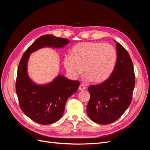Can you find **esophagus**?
Wrapping results in <instances>:
<instances>
[{
  "label": "esophagus",
  "instance_id": "esophagus-1",
  "mask_svg": "<svg viewBox=\"0 0 150 150\" xmlns=\"http://www.w3.org/2000/svg\"><path fill=\"white\" fill-rule=\"evenodd\" d=\"M86 89V88L84 86H83V84H81V85L79 86V88H78L79 91H84V90H85Z\"/></svg>",
  "mask_w": 150,
  "mask_h": 150
}]
</instances>
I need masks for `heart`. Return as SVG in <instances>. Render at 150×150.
Masks as SVG:
<instances>
[{
  "label": "heart",
  "mask_w": 150,
  "mask_h": 150,
  "mask_svg": "<svg viewBox=\"0 0 150 150\" xmlns=\"http://www.w3.org/2000/svg\"><path fill=\"white\" fill-rule=\"evenodd\" d=\"M117 52L112 45L97 42H84L72 49L71 55L63 59L68 74L76 78L83 72L84 79L101 83L106 81L114 69Z\"/></svg>",
  "instance_id": "obj_1"
}]
</instances>
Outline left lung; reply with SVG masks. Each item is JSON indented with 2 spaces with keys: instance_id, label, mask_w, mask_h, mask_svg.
I'll return each mask as SVG.
<instances>
[{
  "instance_id": "8db88e82",
  "label": "left lung",
  "mask_w": 150,
  "mask_h": 150,
  "mask_svg": "<svg viewBox=\"0 0 150 150\" xmlns=\"http://www.w3.org/2000/svg\"><path fill=\"white\" fill-rule=\"evenodd\" d=\"M116 43L117 59L111 74L103 83L91 85L88 115L93 121L108 125L118 120L131 102L135 76L132 61L126 50Z\"/></svg>"
}]
</instances>
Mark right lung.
<instances>
[{
    "label": "right lung",
    "mask_w": 150,
    "mask_h": 150,
    "mask_svg": "<svg viewBox=\"0 0 150 150\" xmlns=\"http://www.w3.org/2000/svg\"><path fill=\"white\" fill-rule=\"evenodd\" d=\"M69 40L51 34L40 36L22 56L17 69L16 89L21 110L29 118L40 125L52 124L60 120L67 99L79 86L78 81L58 75L52 82L42 85L34 83L28 74L30 54L44 47L62 48Z\"/></svg>",
    "instance_id": "right-lung-1"
}]
</instances>
